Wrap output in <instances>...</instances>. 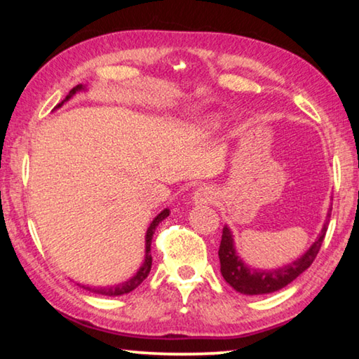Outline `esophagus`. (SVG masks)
Listing matches in <instances>:
<instances>
[{
  "label": "esophagus",
  "instance_id": "obj_1",
  "mask_svg": "<svg viewBox=\"0 0 359 359\" xmlns=\"http://www.w3.org/2000/svg\"><path fill=\"white\" fill-rule=\"evenodd\" d=\"M215 199H217L215 188L208 187V185L196 188V191L193 193L194 204H212V203H215Z\"/></svg>",
  "mask_w": 359,
  "mask_h": 359
}]
</instances>
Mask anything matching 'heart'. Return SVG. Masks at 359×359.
<instances>
[{
  "instance_id": "heart-1",
  "label": "heart",
  "mask_w": 359,
  "mask_h": 359,
  "mask_svg": "<svg viewBox=\"0 0 359 359\" xmlns=\"http://www.w3.org/2000/svg\"><path fill=\"white\" fill-rule=\"evenodd\" d=\"M204 125H205V128H215V126L218 125V117L210 115V117L204 120Z\"/></svg>"
}]
</instances>
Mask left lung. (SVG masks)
Segmentation results:
<instances>
[{
    "label": "left lung",
    "instance_id": "8db88e82",
    "mask_svg": "<svg viewBox=\"0 0 359 359\" xmlns=\"http://www.w3.org/2000/svg\"><path fill=\"white\" fill-rule=\"evenodd\" d=\"M330 217L331 209L327 210L326 222L323 224V228H321V233L318 234V238L315 239L313 244L307 248L306 253L301 255V257L294 259L293 263H288L282 267H276V269H255V267L248 266L245 261L239 257V253L234 247L233 233H231L228 224H224L220 248H218L220 272L223 278L236 291L248 296L274 293V291L287 287V285L293 282L296 277H299L302 272L313 263V259L317 258L320 247L323 244Z\"/></svg>",
    "mask_w": 359,
    "mask_h": 359
}]
</instances>
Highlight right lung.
Masks as SVG:
<instances>
[{
	"label": "right lung",
	"instance_id": "1",
	"mask_svg": "<svg viewBox=\"0 0 359 359\" xmlns=\"http://www.w3.org/2000/svg\"><path fill=\"white\" fill-rule=\"evenodd\" d=\"M83 90H85V85H82V83L76 85V87L72 88L71 92L68 93V96H66V98L62 102H60V104L55 109L62 107L66 101H69L72 96H74L79 92H83ZM55 109H53V111H55ZM169 212H171V210H169L168 208L163 209L160 214H158L154 218V222H151L150 226L147 228V233H145V257H144V261H142L141 267H139L135 276H133L131 278H128V280H126V282H121L118 285H114V287H88V285H81V287L85 288V290H88V291H92V293L102 294V296H121V294H126V293H130V291H133L135 288H137L139 285H141L145 280V278H147L149 272L151 269V253H150L151 238H154L155 229H156L158 224H160L163 220H165L166 217H169Z\"/></svg>",
	"mask_w": 359,
	"mask_h": 359
}]
</instances>
